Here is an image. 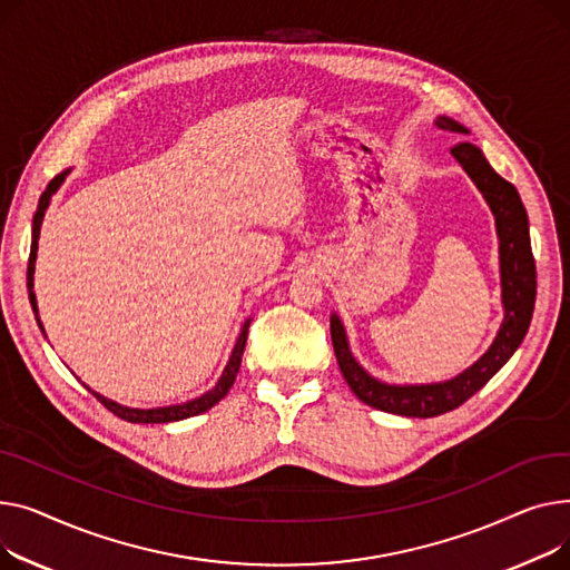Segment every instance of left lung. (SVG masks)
Listing matches in <instances>:
<instances>
[{
    "label": "left lung",
    "instance_id": "8db88e82",
    "mask_svg": "<svg viewBox=\"0 0 570 570\" xmlns=\"http://www.w3.org/2000/svg\"><path fill=\"white\" fill-rule=\"evenodd\" d=\"M434 126L446 132H458V136H466V132H470L460 121L446 115H440L434 119ZM451 154L462 165V170L476 184L494 216L504 320H501V326L488 352L460 375L430 384H386L373 377L354 358L347 341V331L341 317L333 313L331 343L345 382L350 384V389L361 403L389 414L430 419L460 407L464 400H470L476 391H481L492 380V375L501 371V365L515 354V350L527 336V328L533 315V301H537V264H533L531 255L529 218L515 186L492 170V165L485 160L483 151L476 145L458 142L451 149Z\"/></svg>",
    "mask_w": 570,
    "mask_h": 570
}]
</instances>
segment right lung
I'll return each mask as SVG.
<instances>
[{"instance_id":"1","label":"right lung","mask_w":570,"mask_h":570,"mask_svg":"<svg viewBox=\"0 0 570 570\" xmlns=\"http://www.w3.org/2000/svg\"><path fill=\"white\" fill-rule=\"evenodd\" d=\"M71 170H63L61 175H57L48 188L43 190L41 199H39V209L37 214H33V223H31V253H29V264H27V289H29V301H31V308L33 313H37V322L43 331V324L39 320V306H37V294H33V266H37V250H39V237H41V223H43V216H46V209L50 207V199L52 195L59 190V186L63 184V179L69 177ZM248 326H250V320L244 322L242 326V333L237 343H234L232 347V354H229V361L225 365V371L220 375V380L216 382L214 389H209L207 393H203L195 400H188V403H181V405H167V407H154V410H138V407H126V405H119L115 403V400L100 395L96 391H91L87 384V391H91L96 395V400L100 405H106L115 416L128 421V423H173V421H181V419H190V416H197L203 414L207 410H212L214 405H218L220 400L227 395V391L232 389L234 380H237V373L242 367V356H244V350H246V338H248ZM46 333V331H43Z\"/></svg>"}]
</instances>
